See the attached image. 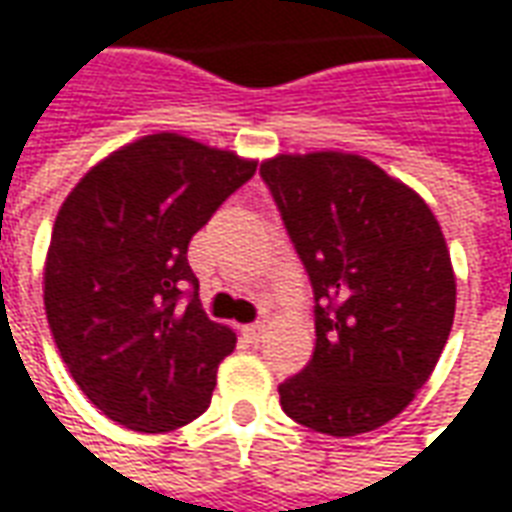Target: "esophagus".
Segmentation results:
<instances>
[{"mask_svg":"<svg viewBox=\"0 0 512 512\" xmlns=\"http://www.w3.org/2000/svg\"><path fill=\"white\" fill-rule=\"evenodd\" d=\"M242 333L248 336L250 342H259V339L264 336V325L262 322H250V325H245V328H242Z\"/></svg>","mask_w":512,"mask_h":512,"instance_id":"esophagus-1","label":"esophagus"}]
</instances>
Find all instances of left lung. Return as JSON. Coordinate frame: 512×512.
Returning a JSON list of instances; mask_svg holds the SVG:
<instances>
[{
	"label": "left lung",
	"instance_id": "1",
	"mask_svg": "<svg viewBox=\"0 0 512 512\" xmlns=\"http://www.w3.org/2000/svg\"><path fill=\"white\" fill-rule=\"evenodd\" d=\"M262 179L306 267L317 344L278 386L289 419L358 436L408 408L455 320V273L422 198L369 159L281 154Z\"/></svg>",
	"mask_w": 512,
	"mask_h": 512
}]
</instances>
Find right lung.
Wrapping results in <instances>:
<instances>
[{
    "label": "right lung",
    "mask_w": 512,
    "mask_h": 512,
    "mask_svg": "<svg viewBox=\"0 0 512 512\" xmlns=\"http://www.w3.org/2000/svg\"><path fill=\"white\" fill-rule=\"evenodd\" d=\"M253 173L256 162L231 151L148 134L85 173L60 206L46 317L76 386L112 422L168 433L209 408L237 336L204 314L187 245Z\"/></svg>",
    "instance_id": "add662e5"
}]
</instances>
